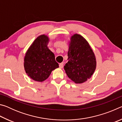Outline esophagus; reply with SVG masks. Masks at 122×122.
I'll return each mask as SVG.
<instances>
[{
    "label": "esophagus",
    "mask_w": 122,
    "mask_h": 122,
    "mask_svg": "<svg viewBox=\"0 0 122 122\" xmlns=\"http://www.w3.org/2000/svg\"><path fill=\"white\" fill-rule=\"evenodd\" d=\"M63 65H64V63L63 62L60 63L59 64V67L60 68H62L63 67Z\"/></svg>",
    "instance_id": "obj_1"
}]
</instances>
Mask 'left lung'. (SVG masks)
Instances as JSON below:
<instances>
[{
	"label": "left lung",
	"instance_id": "left-lung-1",
	"mask_svg": "<svg viewBox=\"0 0 122 122\" xmlns=\"http://www.w3.org/2000/svg\"><path fill=\"white\" fill-rule=\"evenodd\" d=\"M67 60L64 69L69 78L76 83L86 81L96 69L94 53L87 41L79 34L71 36Z\"/></svg>",
	"mask_w": 122,
	"mask_h": 122
}]
</instances>
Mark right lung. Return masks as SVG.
I'll use <instances>...</instances> for the list:
<instances>
[{
  "mask_svg": "<svg viewBox=\"0 0 122 122\" xmlns=\"http://www.w3.org/2000/svg\"><path fill=\"white\" fill-rule=\"evenodd\" d=\"M48 40L45 35L38 37L25 57V69L28 76L34 81H45L53 70L59 67L54 54L47 47Z\"/></svg>",
  "mask_w": 122,
  "mask_h": 122,
  "instance_id": "add662e5",
  "label": "right lung"
}]
</instances>
